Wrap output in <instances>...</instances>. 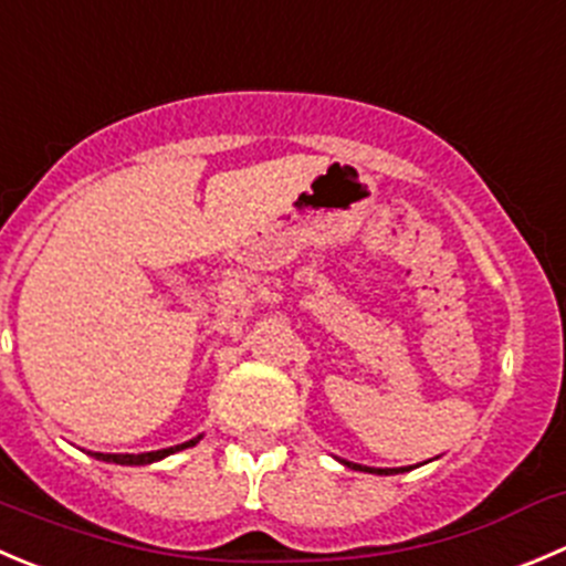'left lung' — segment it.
<instances>
[{"instance_id": "left-lung-1", "label": "left lung", "mask_w": 566, "mask_h": 566, "mask_svg": "<svg viewBox=\"0 0 566 566\" xmlns=\"http://www.w3.org/2000/svg\"><path fill=\"white\" fill-rule=\"evenodd\" d=\"M345 464H348V468H354V470H365V473H378V475L400 473V470H373V468H361V464H350V462H345Z\"/></svg>"}]
</instances>
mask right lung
<instances>
[{"label":"right lung","instance_id":"obj_1","mask_svg":"<svg viewBox=\"0 0 566 566\" xmlns=\"http://www.w3.org/2000/svg\"><path fill=\"white\" fill-rule=\"evenodd\" d=\"M196 446V440L185 442V446H177V448H166V451H155V453H93L96 459H102V462H113V464H151V462H160V459L171 457V453L177 451H185V448Z\"/></svg>","mask_w":566,"mask_h":566}]
</instances>
